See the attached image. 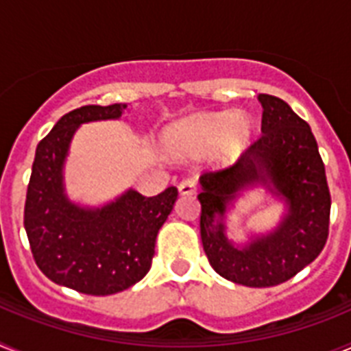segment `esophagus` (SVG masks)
Returning a JSON list of instances; mask_svg holds the SVG:
<instances>
[{
    "label": "esophagus",
    "mask_w": 351,
    "mask_h": 351,
    "mask_svg": "<svg viewBox=\"0 0 351 351\" xmlns=\"http://www.w3.org/2000/svg\"><path fill=\"white\" fill-rule=\"evenodd\" d=\"M179 193L181 195L197 193V179H184V181L179 182Z\"/></svg>",
    "instance_id": "1"
}]
</instances>
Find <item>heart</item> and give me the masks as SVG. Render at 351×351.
<instances>
[{
  "label": "heart",
  "mask_w": 351,
  "mask_h": 351,
  "mask_svg": "<svg viewBox=\"0 0 351 351\" xmlns=\"http://www.w3.org/2000/svg\"><path fill=\"white\" fill-rule=\"evenodd\" d=\"M255 121L246 112L197 114L165 132V144L179 156H202L213 151L218 163H232L250 147Z\"/></svg>",
  "instance_id": "heart-1"
}]
</instances>
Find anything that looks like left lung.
Instances as JSON below:
<instances>
[{"label":"left lung","instance_id":"obj_1","mask_svg":"<svg viewBox=\"0 0 351 351\" xmlns=\"http://www.w3.org/2000/svg\"><path fill=\"white\" fill-rule=\"evenodd\" d=\"M258 101L262 137L232 167L204 173L198 195L209 263L225 280L253 288L285 283L309 265L327 243L330 218L325 167L309 125L281 98L258 95ZM256 184L280 196L287 213L274 231L237 248L226 237V209Z\"/></svg>","mask_w":351,"mask_h":351}]
</instances>
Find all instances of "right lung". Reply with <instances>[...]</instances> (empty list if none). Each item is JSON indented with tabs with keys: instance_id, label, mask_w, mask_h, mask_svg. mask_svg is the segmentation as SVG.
<instances>
[{
	"instance_id": "1",
	"label": "right lung",
	"mask_w": 351,
	"mask_h": 351,
	"mask_svg": "<svg viewBox=\"0 0 351 351\" xmlns=\"http://www.w3.org/2000/svg\"><path fill=\"white\" fill-rule=\"evenodd\" d=\"M126 107L84 105L64 114L36 145L27 184L24 228L36 265L56 285L88 295H112L147 274L158 230L178 200L173 186L156 197L128 190L101 207H82L64 193V160L79 126L119 119Z\"/></svg>"
}]
</instances>
